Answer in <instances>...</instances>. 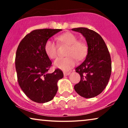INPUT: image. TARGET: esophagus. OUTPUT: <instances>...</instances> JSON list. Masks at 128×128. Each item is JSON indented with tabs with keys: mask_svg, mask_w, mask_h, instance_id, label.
<instances>
[{
	"mask_svg": "<svg viewBox=\"0 0 128 128\" xmlns=\"http://www.w3.org/2000/svg\"><path fill=\"white\" fill-rule=\"evenodd\" d=\"M70 73V72H64V76H68V75H69Z\"/></svg>",
	"mask_w": 128,
	"mask_h": 128,
	"instance_id": "obj_1",
	"label": "esophagus"
}]
</instances>
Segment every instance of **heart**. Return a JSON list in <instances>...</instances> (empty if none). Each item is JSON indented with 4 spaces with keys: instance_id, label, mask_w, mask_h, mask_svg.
<instances>
[{
    "instance_id": "heart-1",
    "label": "heart",
    "mask_w": 128,
    "mask_h": 128,
    "mask_svg": "<svg viewBox=\"0 0 128 128\" xmlns=\"http://www.w3.org/2000/svg\"><path fill=\"white\" fill-rule=\"evenodd\" d=\"M58 41L60 44L69 46L68 49L66 58H60L57 59L54 62L56 68L64 70H69L76 62V59L81 60L84 58L87 55V45L84 42L78 40L76 35L72 32H66L57 38ZM45 54L50 59H55L58 56L57 45L52 41L48 40L46 41L44 45Z\"/></svg>"
}]
</instances>
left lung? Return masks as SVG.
Masks as SVG:
<instances>
[{
    "mask_svg": "<svg viewBox=\"0 0 128 128\" xmlns=\"http://www.w3.org/2000/svg\"><path fill=\"white\" fill-rule=\"evenodd\" d=\"M73 31L83 34L88 45L84 61L76 69L80 76L79 83L74 88L82 97L90 98L101 93L106 88L111 74V59L109 50L102 38L92 30L75 28Z\"/></svg>",
    "mask_w": 128,
    "mask_h": 128,
    "instance_id": "left-lung-1",
    "label": "left lung"
}]
</instances>
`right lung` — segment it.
Instances as JSON below:
<instances>
[{
	"mask_svg": "<svg viewBox=\"0 0 128 128\" xmlns=\"http://www.w3.org/2000/svg\"><path fill=\"white\" fill-rule=\"evenodd\" d=\"M60 31L62 30H35L24 36L17 49L15 66L17 81L26 95L34 102L52 100L57 92V82L64 77L59 69L47 73L52 62L44 50L47 40Z\"/></svg>",
	"mask_w": 128,
	"mask_h": 128,
	"instance_id": "add662e5",
	"label": "right lung"
}]
</instances>
